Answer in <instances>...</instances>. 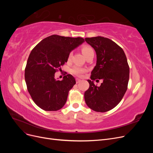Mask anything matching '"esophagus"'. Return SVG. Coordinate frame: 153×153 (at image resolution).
<instances>
[{"instance_id": "esophagus-1", "label": "esophagus", "mask_w": 153, "mask_h": 153, "mask_svg": "<svg viewBox=\"0 0 153 153\" xmlns=\"http://www.w3.org/2000/svg\"><path fill=\"white\" fill-rule=\"evenodd\" d=\"M76 83L78 84V83H79V82H81V80L80 79H79V78H76Z\"/></svg>"}]
</instances>
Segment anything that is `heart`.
Wrapping results in <instances>:
<instances>
[{"label":"heart","instance_id":"heart-1","mask_svg":"<svg viewBox=\"0 0 153 153\" xmlns=\"http://www.w3.org/2000/svg\"><path fill=\"white\" fill-rule=\"evenodd\" d=\"M82 51L83 54L85 55L88 52H91V51H93V49H92L91 47H89V46H84V47H82ZM70 57H71V54L69 55V58H70ZM71 72L77 76H81L82 75V73L84 72V69L80 67L75 66L71 69Z\"/></svg>","mask_w":153,"mask_h":153}]
</instances>
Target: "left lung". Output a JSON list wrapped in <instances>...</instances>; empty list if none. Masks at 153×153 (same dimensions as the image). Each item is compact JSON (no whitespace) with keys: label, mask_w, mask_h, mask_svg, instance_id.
I'll list each match as a JSON object with an SVG mask.
<instances>
[{"label":"left lung","mask_w":153,"mask_h":153,"mask_svg":"<svg viewBox=\"0 0 153 153\" xmlns=\"http://www.w3.org/2000/svg\"><path fill=\"white\" fill-rule=\"evenodd\" d=\"M95 50L96 64L88 80L89 88L84 93L87 105L96 112H105L115 107L127 90L129 68L123 48L101 36L85 38ZM102 79L98 87L92 80Z\"/></svg>","instance_id":"obj_1"}]
</instances>
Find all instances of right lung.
Returning a JSON list of instances; mask_svg holds the SVG:
<instances>
[{"mask_svg":"<svg viewBox=\"0 0 153 153\" xmlns=\"http://www.w3.org/2000/svg\"><path fill=\"white\" fill-rule=\"evenodd\" d=\"M84 39L59 35L47 37L32 49L25 69V80L34 102L45 111H57L65 105L68 92L76 81L70 74L62 80L55 73L67 62L72 50L84 42Z\"/></svg>","mask_w":153,"mask_h":153,"instance_id":"add662e5","label":"right lung"}]
</instances>
